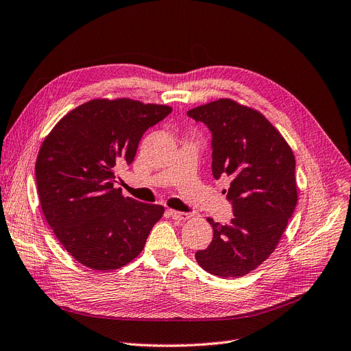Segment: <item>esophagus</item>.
Wrapping results in <instances>:
<instances>
[{
	"instance_id": "esophagus-1",
	"label": "esophagus",
	"mask_w": 351,
	"mask_h": 351,
	"mask_svg": "<svg viewBox=\"0 0 351 351\" xmlns=\"http://www.w3.org/2000/svg\"><path fill=\"white\" fill-rule=\"evenodd\" d=\"M167 215H169L175 221H186L191 217L186 212H178V210H172V209L167 210Z\"/></svg>"
}]
</instances>
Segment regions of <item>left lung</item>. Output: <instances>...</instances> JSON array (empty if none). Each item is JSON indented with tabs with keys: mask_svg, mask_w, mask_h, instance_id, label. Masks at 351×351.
Masks as SVG:
<instances>
[{
	"mask_svg": "<svg viewBox=\"0 0 351 351\" xmlns=\"http://www.w3.org/2000/svg\"><path fill=\"white\" fill-rule=\"evenodd\" d=\"M212 133V175L231 180L226 199L234 218H208L213 238L195 258L205 271L237 278L277 248L297 205L295 158L281 133L258 110L219 99L188 112Z\"/></svg>",
	"mask_w": 351,
	"mask_h": 351,
	"instance_id": "left-lung-1",
	"label": "left lung"
}]
</instances>
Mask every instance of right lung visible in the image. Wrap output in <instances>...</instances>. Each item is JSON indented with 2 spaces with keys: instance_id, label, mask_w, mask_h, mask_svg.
Here are the masks:
<instances>
[{
  "instance_id": "1",
  "label": "right lung",
  "mask_w": 351,
  "mask_h": 351,
  "mask_svg": "<svg viewBox=\"0 0 351 351\" xmlns=\"http://www.w3.org/2000/svg\"><path fill=\"white\" fill-rule=\"evenodd\" d=\"M172 108L132 99H95L69 112L44 139L36 179L45 221L66 251L87 268L117 269L138 256L162 205L113 188L119 165H130L143 133Z\"/></svg>"
}]
</instances>
